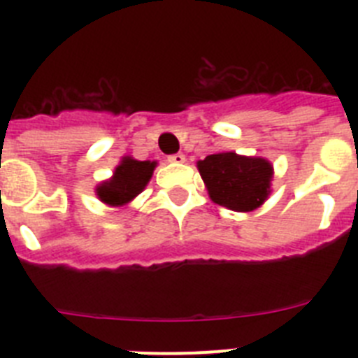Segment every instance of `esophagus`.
I'll return each mask as SVG.
<instances>
[{
  "instance_id": "34e87169",
  "label": "esophagus",
  "mask_w": 358,
  "mask_h": 358,
  "mask_svg": "<svg viewBox=\"0 0 358 358\" xmlns=\"http://www.w3.org/2000/svg\"><path fill=\"white\" fill-rule=\"evenodd\" d=\"M186 161L185 154H173V156H169V163L173 164H182Z\"/></svg>"
}]
</instances>
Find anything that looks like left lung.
Listing matches in <instances>:
<instances>
[{
  "mask_svg": "<svg viewBox=\"0 0 358 358\" xmlns=\"http://www.w3.org/2000/svg\"><path fill=\"white\" fill-rule=\"evenodd\" d=\"M197 169L211 201L227 210L255 211L273 192L274 169L265 157L217 152L197 161Z\"/></svg>",
  "mask_w": 358,
  "mask_h": 358,
  "instance_id": "left-lung-1",
  "label": "left lung"
}]
</instances>
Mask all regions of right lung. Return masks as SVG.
<instances>
[{
    "label": "right lung",
    "instance_id": "add662e5",
    "mask_svg": "<svg viewBox=\"0 0 358 358\" xmlns=\"http://www.w3.org/2000/svg\"><path fill=\"white\" fill-rule=\"evenodd\" d=\"M157 161H138L131 156H123L113 176L98 182L94 188L98 201L110 208H123L131 204L147 188Z\"/></svg>",
    "mask_w": 358,
    "mask_h": 358
}]
</instances>
